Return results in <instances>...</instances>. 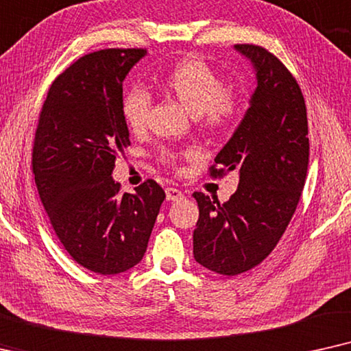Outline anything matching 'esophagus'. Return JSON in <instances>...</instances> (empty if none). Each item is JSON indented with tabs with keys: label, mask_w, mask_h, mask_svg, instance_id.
<instances>
[{
	"label": "esophagus",
	"mask_w": 351,
	"mask_h": 351,
	"mask_svg": "<svg viewBox=\"0 0 351 351\" xmlns=\"http://www.w3.org/2000/svg\"><path fill=\"white\" fill-rule=\"evenodd\" d=\"M165 194H167V199L168 200H181L184 197L183 191L176 189V188H167L165 189Z\"/></svg>",
	"instance_id": "esophagus-1"
}]
</instances>
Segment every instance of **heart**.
Instances as JSON below:
<instances>
[{
    "instance_id": "b5f03b06",
    "label": "heart",
    "mask_w": 351,
    "mask_h": 351,
    "mask_svg": "<svg viewBox=\"0 0 351 351\" xmlns=\"http://www.w3.org/2000/svg\"><path fill=\"white\" fill-rule=\"evenodd\" d=\"M163 90L170 93L193 112L197 123L210 133H223L234 127L241 117V99L205 60L199 58L181 59L163 73ZM151 95L143 88H132L121 102V115L133 133L146 130ZM158 160L168 167H176L180 152L160 147Z\"/></svg>"
}]
</instances>
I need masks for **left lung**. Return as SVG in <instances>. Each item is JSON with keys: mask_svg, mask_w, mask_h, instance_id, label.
Wrapping results in <instances>:
<instances>
[{"mask_svg": "<svg viewBox=\"0 0 351 351\" xmlns=\"http://www.w3.org/2000/svg\"><path fill=\"white\" fill-rule=\"evenodd\" d=\"M236 49L256 69V90L239 128L208 168L212 178L239 171V186L219 204L194 193L199 219L194 258L223 276L260 265L286 232L305 186L310 141L305 97L289 69L258 45Z\"/></svg>", "mask_w": 351, "mask_h": 351, "instance_id": "1", "label": "left lung"}]
</instances>
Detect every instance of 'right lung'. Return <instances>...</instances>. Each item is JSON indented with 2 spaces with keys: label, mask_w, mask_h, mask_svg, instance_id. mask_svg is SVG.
<instances>
[{
  "label": "right lung",
  "mask_w": 351,
  "mask_h": 351,
  "mask_svg": "<svg viewBox=\"0 0 351 351\" xmlns=\"http://www.w3.org/2000/svg\"><path fill=\"white\" fill-rule=\"evenodd\" d=\"M144 48L85 54L51 83L32 149V170L51 226L69 255L97 274L143 260L165 193L154 180L121 194L112 180L130 144L123 80Z\"/></svg>",
  "instance_id": "obj_1"
}]
</instances>
